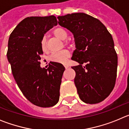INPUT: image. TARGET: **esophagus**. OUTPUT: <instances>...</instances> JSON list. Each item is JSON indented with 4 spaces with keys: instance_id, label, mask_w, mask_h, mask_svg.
I'll return each instance as SVG.
<instances>
[{
    "instance_id": "esophagus-1",
    "label": "esophagus",
    "mask_w": 129,
    "mask_h": 129,
    "mask_svg": "<svg viewBox=\"0 0 129 129\" xmlns=\"http://www.w3.org/2000/svg\"><path fill=\"white\" fill-rule=\"evenodd\" d=\"M64 68H65L66 69H67V68H69V66H68L67 64H64Z\"/></svg>"
}]
</instances>
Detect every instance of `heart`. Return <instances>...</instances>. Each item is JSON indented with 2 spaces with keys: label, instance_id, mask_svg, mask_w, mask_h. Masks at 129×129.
Returning <instances> with one entry per match:
<instances>
[{
  "label": "heart",
  "instance_id": "obj_1",
  "mask_svg": "<svg viewBox=\"0 0 129 129\" xmlns=\"http://www.w3.org/2000/svg\"><path fill=\"white\" fill-rule=\"evenodd\" d=\"M53 34L55 37L59 38V39L62 40V41L65 40L68 37V34H67L65 29L61 28H58L55 29L53 31ZM41 48L43 51H46L47 50L45 38H43L41 40ZM70 53L69 51L67 50H61L60 52L52 53L50 59L52 61H54V62L64 63L67 61L68 58L70 57Z\"/></svg>",
  "mask_w": 129,
  "mask_h": 129
}]
</instances>
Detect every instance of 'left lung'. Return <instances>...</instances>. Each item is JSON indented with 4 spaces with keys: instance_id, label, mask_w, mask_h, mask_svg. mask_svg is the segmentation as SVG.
I'll use <instances>...</instances> for the list:
<instances>
[{
    "instance_id": "8db88e82",
    "label": "left lung",
    "mask_w": 129,
    "mask_h": 129,
    "mask_svg": "<svg viewBox=\"0 0 129 129\" xmlns=\"http://www.w3.org/2000/svg\"><path fill=\"white\" fill-rule=\"evenodd\" d=\"M58 23L74 35L72 59L79 64L74 83L81 101L95 104L110 95L117 76L118 56L111 34L98 19L84 13L58 16ZM85 64L83 66V64Z\"/></svg>"
}]
</instances>
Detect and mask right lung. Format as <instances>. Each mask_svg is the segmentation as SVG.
Wrapping results in <instances>:
<instances>
[{"mask_svg": "<svg viewBox=\"0 0 129 129\" xmlns=\"http://www.w3.org/2000/svg\"><path fill=\"white\" fill-rule=\"evenodd\" d=\"M57 25L53 15L26 17L9 37L7 57L15 80L26 99L38 107H53L59 100L65 68L62 64L50 62L46 69L41 67L39 61L43 53L41 40Z\"/></svg>", "mask_w": 129, "mask_h": 129, "instance_id": "1", "label": "right lung"}]
</instances>
